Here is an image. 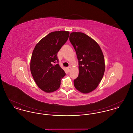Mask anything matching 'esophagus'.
Returning <instances> with one entry per match:
<instances>
[{"label": "esophagus", "mask_w": 133, "mask_h": 133, "mask_svg": "<svg viewBox=\"0 0 133 133\" xmlns=\"http://www.w3.org/2000/svg\"><path fill=\"white\" fill-rule=\"evenodd\" d=\"M71 67H67V70H68V72H70V70H71Z\"/></svg>", "instance_id": "1"}]
</instances>
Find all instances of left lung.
I'll list each match as a JSON object with an SVG mask.
<instances>
[{
    "label": "left lung",
    "mask_w": 133,
    "mask_h": 133,
    "mask_svg": "<svg viewBox=\"0 0 133 133\" xmlns=\"http://www.w3.org/2000/svg\"><path fill=\"white\" fill-rule=\"evenodd\" d=\"M79 62V75L74 80L75 88L87 94L96 88L105 70L104 57L99 44L82 32H72L69 36Z\"/></svg>",
    "instance_id": "left-lung-1"
}]
</instances>
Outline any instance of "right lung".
Segmentation results:
<instances>
[{"label":"right lung","mask_w":133,"mask_h":133,"mask_svg":"<svg viewBox=\"0 0 133 133\" xmlns=\"http://www.w3.org/2000/svg\"><path fill=\"white\" fill-rule=\"evenodd\" d=\"M69 32H51L36 45L32 54L30 71L39 88L46 93L59 88L66 74L58 64L57 53L67 41Z\"/></svg>","instance_id":"right-lung-1"}]
</instances>
